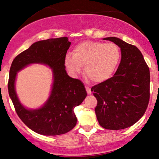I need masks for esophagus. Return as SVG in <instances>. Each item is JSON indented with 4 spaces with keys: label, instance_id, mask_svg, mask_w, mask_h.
Returning a JSON list of instances; mask_svg holds the SVG:
<instances>
[{
    "label": "esophagus",
    "instance_id": "esophagus-1",
    "mask_svg": "<svg viewBox=\"0 0 159 159\" xmlns=\"http://www.w3.org/2000/svg\"><path fill=\"white\" fill-rule=\"evenodd\" d=\"M86 90H87V94H88V95H90L91 93H92V92H91L90 87H86Z\"/></svg>",
    "mask_w": 159,
    "mask_h": 159
}]
</instances>
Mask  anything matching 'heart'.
<instances>
[{
    "instance_id": "b5f03b06",
    "label": "heart",
    "mask_w": 159,
    "mask_h": 159,
    "mask_svg": "<svg viewBox=\"0 0 159 159\" xmlns=\"http://www.w3.org/2000/svg\"><path fill=\"white\" fill-rule=\"evenodd\" d=\"M120 48L115 43L87 41L75 47L73 55L67 54L64 64L73 75L80 73L84 66V73L95 84L105 82L112 77L121 60Z\"/></svg>"
}]
</instances>
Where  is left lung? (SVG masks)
<instances>
[{"mask_svg": "<svg viewBox=\"0 0 159 159\" xmlns=\"http://www.w3.org/2000/svg\"><path fill=\"white\" fill-rule=\"evenodd\" d=\"M103 39L117 45L122 57L114 76L91 88L98 102L95 112L102 127L120 130L136 123L147 110L149 100V69L136 46L117 37Z\"/></svg>", "mask_w": 159, "mask_h": 159, "instance_id": "8db88e82", "label": "left lung"}]
</instances>
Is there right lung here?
<instances>
[{"mask_svg": "<svg viewBox=\"0 0 159 159\" xmlns=\"http://www.w3.org/2000/svg\"><path fill=\"white\" fill-rule=\"evenodd\" d=\"M71 43L67 37L41 40L19 54L10 69L8 90L18 116L29 129L43 135H59L75 126L74 108L87 96L84 84L68 75L64 60ZM31 64H42L52 69L53 82L47 102L38 109H27L20 102L15 90L17 72Z\"/></svg>", "mask_w": 159, "mask_h": 159, "instance_id": "add662e5", "label": "right lung"}]
</instances>
